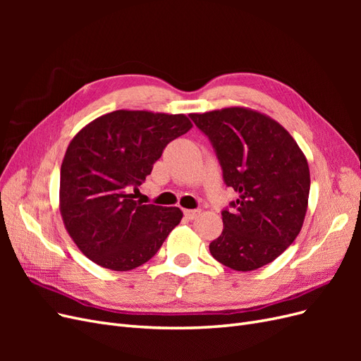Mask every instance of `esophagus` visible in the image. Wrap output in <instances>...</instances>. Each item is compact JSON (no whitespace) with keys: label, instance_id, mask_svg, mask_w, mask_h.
<instances>
[{"label":"esophagus","instance_id":"obj_1","mask_svg":"<svg viewBox=\"0 0 361 361\" xmlns=\"http://www.w3.org/2000/svg\"><path fill=\"white\" fill-rule=\"evenodd\" d=\"M183 214L188 218V220H194V218H197L202 214V211L200 209H185Z\"/></svg>","mask_w":361,"mask_h":361}]
</instances>
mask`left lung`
<instances>
[{
	"instance_id": "8db88e82",
	"label": "left lung",
	"mask_w": 361,
	"mask_h": 361,
	"mask_svg": "<svg viewBox=\"0 0 361 361\" xmlns=\"http://www.w3.org/2000/svg\"><path fill=\"white\" fill-rule=\"evenodd\" d=\"M238 192L224 209L223 232L209 244L215 260L235 271L271 264L298 236L309 204L310 170L297 141L274 118L245 106L192 113Z\"/></svg>"
}]
</instances>
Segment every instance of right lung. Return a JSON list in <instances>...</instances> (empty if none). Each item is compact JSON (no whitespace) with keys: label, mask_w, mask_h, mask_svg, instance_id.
<instances>
[{"label":"right lung","mask_w":361,"mask_h":361,"mask_svg":"<svg viewBox=\"0 0 361 361\" xmlns=\"http://www.w3.org/2000/svg\"><path fill=\"white\" fill-rule=\"evenodd\" d=\"M191 128L185 114L117 110L72 138L60 170V214L84 256L130 271L157 255L183 214L176 206L141 204L138 187L170 141Z\"/></svg>","instance_id":"1"}]
</instances>
